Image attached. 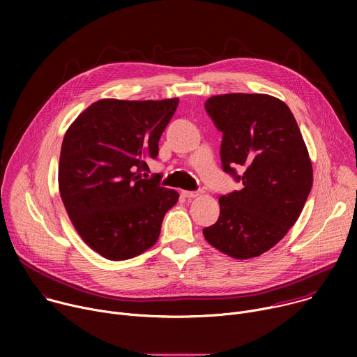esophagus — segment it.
Instances as JSON below:
<instances>
[{"label":"esophagus","mask_w":357,"mask_h":357,"mask_svg":"<svg viewBox=\"0 0 357 357\" xmlns=\"http://www.w3.org/2000/svg\"><path fill=\"white\" fill-rule=\"evenodd\" d=\"M182 195L186 197V199H195L200 195V192H190V190H183Z\"/></svg>","instance_id":"1"}]
</instances>
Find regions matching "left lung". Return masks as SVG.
I'll list each match as a JSON object with an SVG mask.
<instances>
[{"instance_id": "1", "label": "left lung", "mask_w": 357, "mask_h": 357, "mask_svg": "<svg viewBox=\"0 0 357 357\" xmlns=\"http://www.w3.org/2000/svg\"><path fill=\"white\" fill-rule=\"evenodd\" d=\"M205 107L223 132V169L243 189L219 197V220L203 236L236 260L259 257L288 233L308 199V148L289 107L270 94L212 96Z\"/></svg>"}]
</instances>
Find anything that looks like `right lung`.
<instances>
[{"label":"right lung","mask_w":357,"mask_h":357,"mask_svg":"<svg viewBox=\"0 0 357 357\" xmlns=\"http://www.w3.org/2000/svg\"><path fill=\"white\" fill-rule=\"evenodd\" d=\"M179 98H101L68 128L59 160V192L82 240L112 261L154 245L179 193L144 179Z\"/></svg>","instance_id":"right-lung-1"}]
</instances>
